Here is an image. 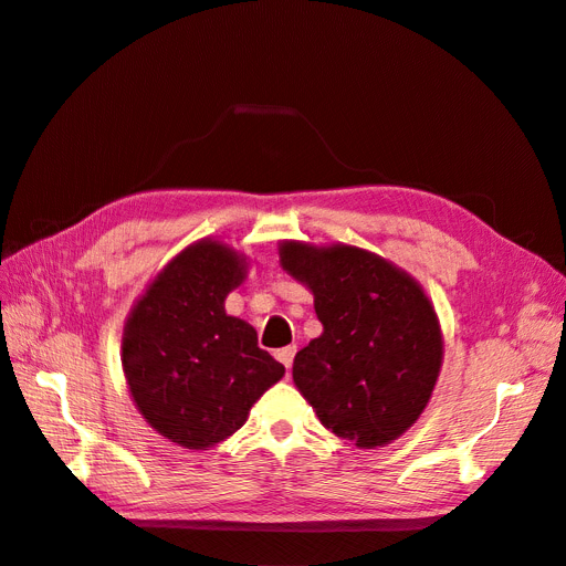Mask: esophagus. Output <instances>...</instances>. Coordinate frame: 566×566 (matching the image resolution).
Masks as SVG:
<instances>
[{"label":"esophagus","instance_id":"esophagus-1","mask_svg":"<svg viewBox=\"0 0 566 566\" xmlns=\"http://www.w3.org/2000/svg\"><path fill=\"white\" fill-rule=\"evenodd\" d=\"M295 352H297V347H283V349H279V352H276V358H279V361H281L287 370H290V366H293Z\"/></svg>","mask_w":566,"mask_h":566}]
</instances>
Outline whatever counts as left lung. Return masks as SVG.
I'll return each mask as SVG.
<instances>
[{
    "mask_svg": "<svg viewBox=\"0 0 566 566\" xmlns=\"http://www.w3.org/2000/svg\"><path fill=\"white\" fill-rule=\"evenodd\" d=\"M279 254L323 323L295 356V387L325 430L358 449L387 447L422 416L439 378L432 300L408 271L364 248L281 241Z\"/></svg>",
    "mask_w": 566,
    "mask_h": 566,
    "instance_id": "left-lung-1",
    "label": "left lung"
}]
</instances>
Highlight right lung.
Returning a JSON list of instances; mask_svg holds the SVG:
<instances>
[{"label":"right lung","mask_w":566,"mask_h":566,"mask_svg":"<svg viewBox=\"0 0 566 566\" xmlns=\"http://www.w3.org/2000/svg\"><path fill=\"white\" fill-rule=\"evenodd\" d=\"M248 256L214 238L184 248L134 302L123 328V370L134 406L177 447L208 451L245 424L285 368L256 347V331L224 302Z\"/></svg>","instance_id":"right-lung-1"}]
</instances>
